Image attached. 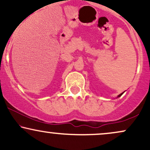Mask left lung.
<instances>
[{
	"label": "left lung",
	"instance_id": "obj_1",
	"mask_svg": "<svg viewBox=\"0 0 150 150\" xmlns=\"http://www.w3.org/2000/svg\"><path fill=\"white\" fill-rule=\"evenodd\" d=\"M123 93H124V92H122V93H121V94H119V95H118V97H120V96H121V95H122V94H123Z\"/></svg>",
	"mask_w": 150,
	"mask_h": 150
}]
</instances>
